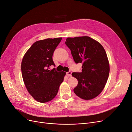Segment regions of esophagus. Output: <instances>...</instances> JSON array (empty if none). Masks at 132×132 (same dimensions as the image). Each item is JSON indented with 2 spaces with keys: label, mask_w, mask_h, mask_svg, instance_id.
<instances>
[{
  "label": "esophagus",
  "mask_w": 132,
  "mask_h": 132,
  "mask_svg": "<svg viewBox=\"0 0 132 132\" xmlns=\"http://www.w3.org/2000/svg\"><path fill=\"white\" fill-rule=\"evenodd\" d=\"M66 74H67V75L68 76L71 77V75H72V72H71V71L67 72H66Z\"/></svg>",
  "instance_id": "obj_1"
}]
</instances>
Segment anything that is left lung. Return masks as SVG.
Instances as JSON below:
<instances>
[{"instance_id": "obj_1", "label": "left lung", "mask_w": 132, "mask_h": 132, "mask_svg": "<svg viewBox=\"0 0 132 132\" xmlns=\"http://www.w3.org/2000/svg\"><path fill=\"white\" fill-rule=\"evenodd\" d=\"M65 44L74 61L82 63V72L72 73L78 81L73 89L74 93L84 100L95 98L104 89L110 73V64L104 48L87 36L68 37Z\"/></svg>"}]
</instances>
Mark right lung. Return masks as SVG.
Segmentation results:
<instances>
[{
    "mask_svg": "<svg viewBox=\"0 0 132 132\" xmlns=\"http://www.w3.org/2000/svg\"><path fill=\"white\" fill-rule=\"evenodd\" d=\"M62 38H47L36 42L24 54L21 68L28 93L36 101L44 103L56 95L66 72L48 70L55 65L52 55Z\"/></svg>",
    "mask_w": 132,
    "mask_h": 132,
    "instance_id": "obj_1",
    "label": "right lung"
}]
</instances>
